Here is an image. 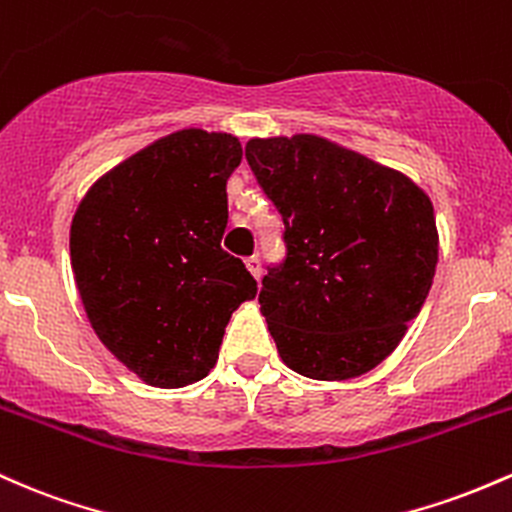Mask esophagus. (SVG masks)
<instances>
[{
	"instance_id": "obj_1",
	"label": "esophagus",
	"mask_w": 512,
	"mask_h": 512,
	"mask_svg": "<svg viewBox=\"0 0 512 512\" xmlns=\"http://www.w3.org/2000/svg\"><path fill=\"white\" fill-rule=\"evenodd\" d=\"M246 268H249V273L254 275L256 280L261 278V258H258V256H249V258H246Z\"/></svg>"
}]
</instances>
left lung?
<instances>
[{
	"instance_id": "1",
	"label": "left lung",
	"mask_w": 512,
	"mask_h": 512,
	"mask_svg": "<svg viewBox=\"0 0 512 512\" xmlns=\"http://www.w3.org/2000/svg\"><path fill=\"white\" fill-rule=\"evenodd\" d=\"M246 162L285 225V258L258 292L280 358L312 380L365 375L433 285V203L399 171L317 135L251 140Z\"/></svg>"
}]
</instances>
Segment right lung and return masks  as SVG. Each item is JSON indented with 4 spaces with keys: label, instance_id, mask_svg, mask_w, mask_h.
Segmentation results:
<instances>
[{
    "label": "right lung",
    "instance_id": "add662e5",
    "mask_svg": "<svg viewBox=\"0 0 512 512\" xmlns=\"http://www.w3.org/2000/svg\"><path fill=\"white\" fill-rule=\"evenodd\" d=\"M237 137L181 130L91 186L70 256L86 317L113 355L154 387H186L217 363L234 309L256 297L222 251Z\"/></svg>",
    "mask_w": 512,
    "mask_h": 512
}]
</instances>
